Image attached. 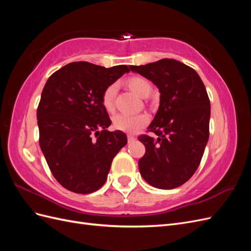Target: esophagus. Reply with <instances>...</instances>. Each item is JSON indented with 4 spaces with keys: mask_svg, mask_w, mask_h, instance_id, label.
<instances>
[{
    "mask_svg": "<svg viewBox=\"0 0 251 251\" xmlns=\"http://www.w3.org/2000/svg\"><path fill=\"white\" fill-rule=\"evenodd\" d=\"M134 140H136L135 136H133V135H127V141H128V142H132V141H134Z\"/></svg>",
    "mask_w": 251,
    "mask_h": 251,
    "instance_id": "34e87169",
    "label": "esophagus"
}]
</instances>
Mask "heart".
<instances>
[{
  "mask_svg": "<svg viewBox=\"0 0 251 251\" xmlns=\"http://www.w3.org/2000/svg\"><path fill=\"white\" fill-rule=\"evenodd\" d=\"M126 86L130 88L134 93L139 97H148L151 92V82L140 76H133L126 80ZM117 93V86L115 83L108 86L104 89L101 95V103L103 108L108 112L114 110V101ZM149 123V116L147 114H136V115H128V114H117L113 118V126L116 130L126 133L134 134L138 132Z\"/></svg>",
  "mask_w": 251,
  "mask_h": 251,
  "instance_id": "1",
  "label": "heart"
}]
</instances>
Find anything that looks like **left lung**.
Masks as SVG:
<instances>
[{
    "label": "left lung",
    "mask_w": 251,
    "mask_h": 251,
    "mask_svg": "<svg viewBox=\"0 0 251 251\" xmlns=\"http://www.w3.org/2000/svg\"><path fill=\"white\" fill-rule=\"evenodd\" d=\"M157 86L160 104L148 131L138 137L146 154L139 159L142 178L151 186L176 188L198 169L209 137L210 102L200 76L176 59L130 66Z\"/></svg>",
    "instance_id": "1"
}]
</instances>
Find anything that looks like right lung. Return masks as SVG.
Instances as JSON below:
<instances>
[{
    "mask_svg": "<svg viewBox=\"0 0 251 251\" xmlns=\"http://www.w3.org/2000/svg\"><path fill=\"white\" fill-rule=\"evenodd\" d=\"M127 72L126 65L74 62L45 85L36 113L40 147L52 175L68 191L100 189L113 158L127 143L124 132L107 130L112 121L101 103L104 89Z\"/></svg>",
    "mask_w": 251,
    "mask_h": 251,
    "instance_id": "right-lung-1",
    "label": "right lung"
}]
</instances>
